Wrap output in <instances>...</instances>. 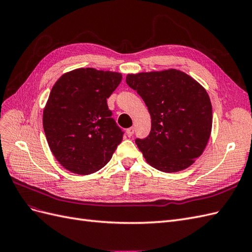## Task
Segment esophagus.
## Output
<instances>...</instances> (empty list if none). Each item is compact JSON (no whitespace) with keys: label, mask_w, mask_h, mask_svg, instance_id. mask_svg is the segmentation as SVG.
Masks as SVG:
<instances>
[{"label":"esophagus","mask_w":252,"mask_h":252,"mask_svg":"<svg viewBox=\"0 0 252 252\" xmlns=\"http://www.w3.org/2000/svg\"><path fill=\"white\" fill-rule=\"evenodd\" d=\"M126 133H127V135H128V136H132V135H133V133H134V128H133V127L128 128L127 130H126Z\"/></svg>","instance_id":"esophagus-1"}]
</instances>
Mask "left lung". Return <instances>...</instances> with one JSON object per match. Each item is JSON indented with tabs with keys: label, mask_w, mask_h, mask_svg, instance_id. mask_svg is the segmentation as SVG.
<instances>
[{
	"label": "left lung",
	"mask_w": 252,
	"mask_h": 252,
	"mask_svg": "<svg viewBox=\"0 0 252 252\" xmlns=\"http://www.w3.org/2000/svg\"><path fill=\"white\" fill-rule=\"evenodd\" d=\"M151 117V130L135 144L145 159L163 172L192 165L206 147L212 128V106L207 91L177 69L127 74Z\"/></svg>",
	"instance_id": "8db88e82"
}]
</instances>
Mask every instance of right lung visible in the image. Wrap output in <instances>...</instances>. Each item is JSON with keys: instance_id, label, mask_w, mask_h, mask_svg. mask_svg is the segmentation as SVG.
<instances>
[{"instance_id": "right-lung-1", "label": "right lung", "mask_w": 252, "mask_h": 252, "mask_svg": "<svg viewBox=\"0 0 252 252\" xmlns=\"http://www.w3.org/2000/svg\"><path fill=\"white\" fill-rule=\"evenodd\" d=\"M121 81L119 72L78 68L53 85L43 127L52 155L67 170L82 175L98 171L123 140L107 105Z\"/></svg>"}]
</instances>
